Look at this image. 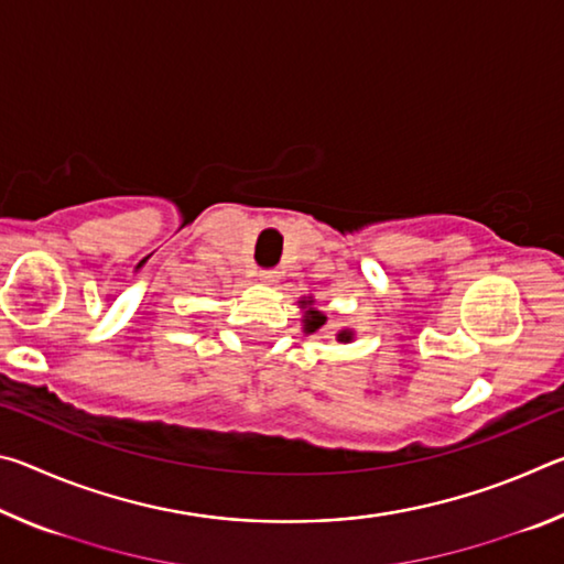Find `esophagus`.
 Masks as SVG:
<instances>
[{
    "instance_id": "esophagus-1",
    "label": "esophagus",
    "mask_w": 564,
    "mask_h": 564,
    "mask_svg": "<svg viewBox=\"0 0 564 564\" xmlns=\"http://www.w3.org/2000/svg\"><path fill=\"white\" fill-rule=\"evenodd\" d=\"M259 279L263 281V283H269V285H273L275 281H279V271H259Z\"/></svg>"
}]
</instances>
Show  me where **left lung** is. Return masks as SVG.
Segmentation results:
<instances>
[{
  "label": "left lung",
  "mask_w": 564,
  "mask_h": 564,
  "mask_svg": "<svg viewBox=\"0 0 564 564\" xmlns=\"http://www.w3.org/2000/svg\"><path fill=\"white\" fill-rule=\"evenodd\" d=\"M313 303H316V301H313L311 295H303V299L299 301L301 311H303L301 323H303V333H305V336H313V333H318L323 326H326V321H328L318 308H313ZM352 338H356V330H352V328L338 330V340H340V343H350Z\"/></svg>",
  "instance_id": "left-lung-1"
}]
</instances>
